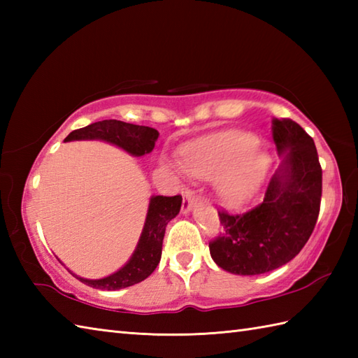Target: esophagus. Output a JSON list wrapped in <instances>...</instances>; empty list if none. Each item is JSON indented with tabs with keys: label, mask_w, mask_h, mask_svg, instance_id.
Segmentation results:
<instances>
[{
	"label": "esophagus",
	"mask_w": 358,
	"mask_h": 358,
	"mask_svg": "<svg viewBox=\"0 0 358 358\" xmlns=\"http://www.w3.org/2000/svg\"><path fill=\"white\" fill-rule=\"evenodd\" d=\"M196 199L199 196L195 195V192L189 191V189H186V191H183V204H181V209H183V212H189L192 208V204L196 201Z\"/></svg>",
	"instance_id": "obj_1"
}]
</instances>
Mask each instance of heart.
Wrapping results in <instances>:
<instances>
[{
	"mask_svg": "<svg viewBox=\"0 0 358 358\" xmlns=\"http://www.w3.org/2000/svg\"><path fill=\"white\" fill-rule=\"evenodd\" d=\"M269 158L245 132H224L189 143L181 149V167L194 178H220L218 192L231 208L252 199L268 171Z\"/></svg>",
	"mask_w": 358,
	"mask_h": 358,
	"instance_id": "heart-1",
	"label": "heart"
}]
</instances>
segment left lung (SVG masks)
I'll return each instance as SVG.
<instances>
[{"instance_id": "obj_1", "label": "left lung", "mask_w": 358, "mask_h": 358, "mask_svg": "<svg viewBox=\"0 0 358 358\" xmlns=\"http://www.w3.org/2000/svg\"><path fill=\"white\" fill-rule=\"evenodd\" d=\"M278 154L287 152L264 199L245 214L218 210L220 234L209 241L220 268L258 275L291 262L313 234L322 201V166L313 136L291 118H272Z\"/></svg>"}]
</instances>
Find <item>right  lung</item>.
<instances>
[{"instance_id": "obj_1", "label": "right lung", "mask_w": 358, "mask_h": 358, "mask_svg": "<svg viewBox=\"0 0 358 358\" xmlns=\"http://www.w3.org/2000/svg\"><path fill=\"white\" fill-rule=\"evenodd\" d=\"M95 138L117 144L129 154L141 157L154 149L158 132L148 126H136L118 120H103L71 132L66 136V141ZM181 201H183L181 195L152 196L138 246H136L131 260L118 272L100 280H86L77 277L75 273L73 275L87 286L106 289V291H117V289L136 285L148 278L159 263L166 226L180 212Z\"/></svg>"}]
</instances>
